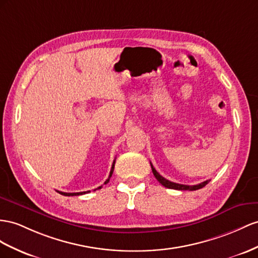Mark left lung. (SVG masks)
<instances>
[{
	"instance_id": "left-lung-1",
	"label": "left lung",
	"mask_w": 258,
	"mask_h": 258,
	"mask_svg": "<svg viewBox=\"0 0 258 258\" xmlns=\"http://www.w3.org/2000/svg\"><path fill=\"white\" fill-rule=\"evenodd\" d=\"M150 166H151V170H153V173H154L156 179L158 180V182L161 183L164 187H168V188L179 189V190H196V189H200V188L204 187V186L206 185V184H208L209 181H210V180H207V181H205V182H202V183H200V184H197V185H184V184L174 183V182H171V181H169V180H167V179H164L163 176H161L159 173L157 172L153 164L150 163Z\"/></svg>"
}]
</instances>
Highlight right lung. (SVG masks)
Segmentation results:
<instances>
[{
    "label": "right lung",
    "instance_id": "1",
    "mask_svg": "<svg viewBox=\"0 0 258 258\" xmlns=\"http://www.w3.org/2000/svg\"><path fill=\"white\" fill-rule=\"evenodd\" d=\"M114 163H115V160L113 161V164H112V168H111V171H110L109 177H108V180L104 182V184H107V183L109 182L110 177L112 176V173H113V170H114ZM99 188H101V186H99L97 189H99ZM57 192L60 193V194H62V195H64V196H77V195H83V194H86V193H89V190H87V192H79V193H65V192H60V190H57Z\"/></svg>",
    "mask_w": 258,
    "mask_h": 258
}]
</instances>
